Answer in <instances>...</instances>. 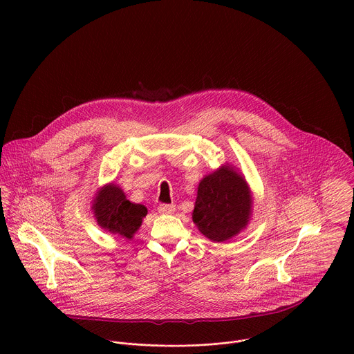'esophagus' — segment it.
<instances>
[{"label":"esophagus","instance_id":"1","mask_svg":"<svg viewBox=\"0 0 354 354\" xmlns=\"http://www.w3.org/2000/svg\"><path fill=\"white\" fill-rule=\"evenodd\" d=\"M158 213L160 214H174L175 213V206L174 205H160L158 206Z\"/></svg>","mask_w":354,"mask_h":354}]
</instances>
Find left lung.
I'll list each match as a JSON object with an SVG mask.
<instances>
[{
    "instance_id": "8db88e82",
    "label": "left lung",
    "mask_w": 354,
    "mask_h": 354,
    "mask_svg": "<svg viewBox=\"0 0 354 354\" xmlns=\"http://www.w3.org/2000/svg\"><path fill=\"white\" fill-rule=\"evenodd\" d=\"M254 197L245 176L225 164L200 180L192 218L206 238L224 242L248 227Z\"/></svg>"
}]
</instances>
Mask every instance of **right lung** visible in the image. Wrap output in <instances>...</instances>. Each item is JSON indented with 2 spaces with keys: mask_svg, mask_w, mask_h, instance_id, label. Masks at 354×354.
Masks as SVG:
<instances>
[{
  "mask_svg": "<svg viewBox=\"0 0 354 354\" xmlns=\"http://www.w3.org/2000/svg\"><path fill=\"white\" fill-rule=\"evenodd\" d=\"M91 210L100 228L124 239L133 238L147 216V207L131 203L123 189L113 182L97 189Z\"/></svg>",
  "mask_w": 354,
  "mask_h": 354,
  "instance_id": "obj_1",
  "label": "right lung"
}]
</instances>
